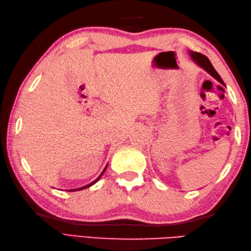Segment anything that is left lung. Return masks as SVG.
I'll list each match as a JSON object with an SVG mask.
<instances>
[{"instance_id":"left-lung-1","label":"left lung","mask_w":251,"mask_h":251,"mask_svg":"<svg viewBox=\"0 0 251 251\" xmlns=\"http://www.w3.org/2000/svg\"><path fill=\"white\" fill-rule=\"evenodd\" d=\"M189 54H190L191 59L194 61V63H196L197 66H199L200 68H201L202 70H205L208 74H210V75L214 77L215 79H217V81L219 82L220 84L225 85V86H226V84H225V82L222 81L221 76L219 75V74H218V72L215 70V68L212 67L210 60L208 59V58L205 55L201 54V52L193 51V50H190Z\"/></svg>"}]
</instances>
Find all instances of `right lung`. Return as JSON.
Instances as JSON below:
<instances>
[{"label":"right lung","instance_id":"obj_1","mask_svg":"<svg viewBox=\"0 0 251 251\" xmlns=\"http://www.w3.org/2000/svg\"><path fill=\"white\" fill-rule=\"evenodd\" d=\"M106 167H108V164H106V166L104 167V169L102 170V173H101L100 174V176H99V177L97 178V179H96V180H94L93 181V182L92 183H89V184H87V185H84V186H82V188H77V189H71V190H69V192H74V191H81V190H84V189H87V188H89V186H92L93 184H95L96 182H97V181L101 178V176H102L103 174H104V172H105V169H106Z\"/></svg>","mask_w":251,"mask_h":251}]
</instances>
